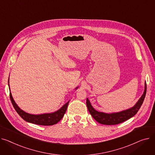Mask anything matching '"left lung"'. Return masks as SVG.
Here are the masks:
<instances>
[{"mask_svg": "<svg viewBox=\"0 0 155 155\" xmlns=\"http://www.w3.org/2000/svg\"><path fill=\"white\" fill-rule=\"evenodd\" d=\"M147 93V84L146 82L144 83V90L143 94L139 99L134 106L128 109V110H123L117 113H106L104 112H99L96 111L92 106L88 98L86 99V105L88 109V111L91 115L93 116L94 119L97 121L99 123L106 125H114L121 123L130 118L134 116L141 107L145 96Z\"/></svg>", "mask_w": 155, "mask_h": 155, "instance_id": "1", "label": "left lung"}]
</instances>
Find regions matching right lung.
Segmentation results:
<instances>
[{"label": "right lung", "mask_w": 155, "mask_h": 155, "mask_svg": "<svg viewBox=\"0 0 155 155\" xmlns=\"http://www.w3.org/2000/svg\"><path fill=\"white\" fill-rule=\"evenodd\" d=\"M8 87L10 89V87H9V78L8 80ZM78 88V86L76 87L75 89H77ZM10 98L15 111L24 120L33 124L43 126H51L58 123L63 117L64 115L69 102V101L67 102L66 104H64L59 110L55 112L51 113H44L41 114H32L25 112L17 106V104L15 103L12 97L11 93H10Z\"/></svg>", "instance_id": "add662e5"}]
</instances>
